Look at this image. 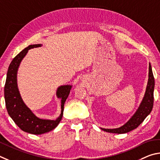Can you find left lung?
Masks as SVG:
<instances>
[{"label": "left lung", "mask_w": 160, "mask_h": 160, "mask_svg": "<svg viewBox=\"0 0 160 160\" xmlns=\"http://www.w3.org/2000/svg\"><path fill=\"white\" fill-rule=\"evenodd\" d=\"M148 82L145 91L143 99L140 105L139 108L133 117L128 120V122L122 127L108 129V128H102L101 129L106 132L113 133H126L135 129L141 123L144 121L147 116L149 114L153 108L154 102V88H155V78H154L152 67L149 64V75H148Z\"/></svg>", "instance_id": "obj_1"}]
</instances>
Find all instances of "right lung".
<instances>
[{"mask_svg":"<svg viewBox=\"0 0 160 160\" xmlns=\"http://www.w3.org/2000/svg\"><path fill=\"white\" fill-rule=\"evenodd\" d=\"M41 46V44L30 45L16 55L8 67L4 87L5 106L14 122L25 132L38 135L49 132L57 127L63 115L64 105L68 97L72 86H61L57 90V96L61 99V114L56 120L42 119L36 117L24 104L19 94L17 83V73L22 59L28 50Z\"/></svg>","mask_w":160,"mask_h":160,"instance_id":"right-lung-1","label":"right lung"}]
</instances>
